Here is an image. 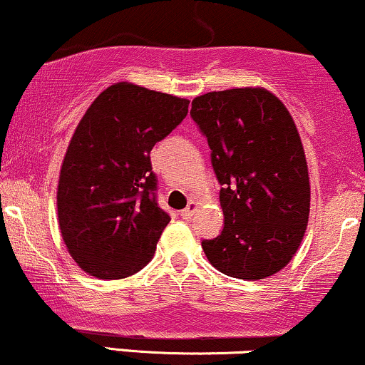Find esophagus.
<instances>
[{
    "label": "esophagus",
    "mask_w": 365,
    "mask_h": 365,
    "mask_svg": "<svg viewBox=\"0 0 365 365\" xmlns=\"http://www.w3.org/2000/svg\"><path fill=\"white\" fill-rule=\"evenodd\" d=\"M195 207H197V204L195 202H188V205H187V209H183L182 212H180V215L183 217V219H192L193 217V212H195Z\"/></svg>",
    "instance_id": "obj_1"
}]
</instances>
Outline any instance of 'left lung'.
Returning a JSON list of instances; mask_svg holds the SVG:
<instances>
[{"mask_svg": "<svg viewBox=\"0 0 365 365\" xmlns=\"http://www.w3.org/2000/svg\"><path fill=\"white\" fill-rule=\"evenodd\" d=\"M190 116L210 148L224 229L202 247L210 264L239 279H262L292 261L310 212V180L298 129L264 89L209 92Z\"/></svg>", "mask_w": 365, "mask_h": 365, "instance_id": "8db88e82", "label": "left lung"}]
</instances>
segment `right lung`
Returning <instances> with one entry per match:
<instances>
[{
	"instance_id": "obj_1",
	"label": "right lung",
	"mask_w": 365,
	"mask_h": 365,
	"mask_svg": "<svg viewBox=\"0 0 365 365\" xmlns=\"http://www.w3.org/2000/svg\"><path fill=\"white\" fill-rule=\"evenodd\" d=\"M188 101L119 82L101 92L60 170L58 224L86 273L121 279L148 264L170 215L156 202L150 151L188 113Z\"/></svg>"
}]
</instances>
